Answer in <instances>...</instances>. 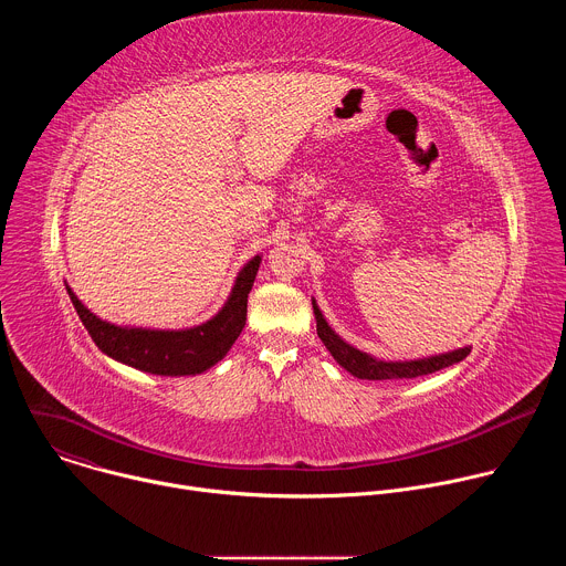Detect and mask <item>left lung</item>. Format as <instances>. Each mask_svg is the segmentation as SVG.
<instances>
[{"mask_svg": "<svg viewBox=\"0 0 566 566\" xmlns=\"http://www.w3.org/2000/svg\"><path fill=\"white\" fill-rule=\"evenodd\" d=\"M313 313H315V329H317L319 340L325 343V347L329 349V354L336 358V363L340 367H345L352 376L363 378V380L417 378V376H426V374H434L439 369H446L454 363H461L470 354V347H463V349H454V352H448V354L419 358V360H410V363L376 360L369 354H363L356 347L347 345L340 336H336V332L327 325L325 315L319 313V308H315V304H313Z\"/></svg>", "mask_w": 566, "mask_h": 566, "instance_id": "1", "label": "left lung"}]
</instances>
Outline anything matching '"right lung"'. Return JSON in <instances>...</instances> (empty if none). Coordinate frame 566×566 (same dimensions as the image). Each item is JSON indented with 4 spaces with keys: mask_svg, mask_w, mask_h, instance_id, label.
I'll use <instances>...</instances> for the list:
<instances>
[{
    "mask_svg": "<svg viewBox=\"0 0 566 566\" xmlns=\"http://www.w3.org/2000/svg\"><path fill=\"white\" fill-rule=\"evenodd\" d=\"M258 271L249 269L239 280L228 306L206 325L186 332H147L109 325L73 300L96 347L109 358L156 376H195L217 365L247 325V304Z\"/></svg>",
    "mask_w": 566,
    "mask_h": 566,
    "instance_id": "right-lung-1",
    "label": "right lung"
}]
</instances>
